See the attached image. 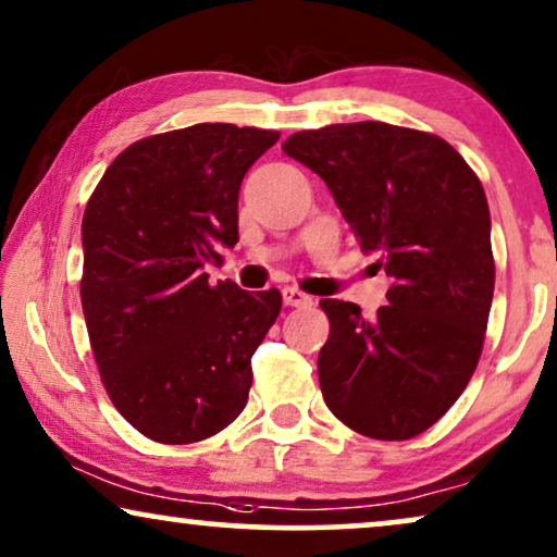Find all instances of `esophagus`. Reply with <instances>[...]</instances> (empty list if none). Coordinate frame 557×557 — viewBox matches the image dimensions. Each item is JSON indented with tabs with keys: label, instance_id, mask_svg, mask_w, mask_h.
Returning <instances> with one entry per match:
<instances>
[{
	"label": "esophagus",
	"instance_id": "obj_1",
	"mask_svg": "<svg viewBox=\"0 0 557 557\" xmlns=\"http://www.w3.org/2000/svg\"><path fill=\"white\" fill-rule=\"evenodd\" d=\"M283 300H285V306H290V308L313 306V298H310V295H306L302 290H298V287H285Z\"/></svg>",
	"mask_w": 557,
	"mask_h": 557
}]
</instances>
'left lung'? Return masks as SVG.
<instances>
[{
    "label": "left lung",
    "instance_id": "obj_1",
    "mask_svg": "<svg viewBox=\"0 0 557 557\" xmlns=\"http://www.w3.org/2000/svg\"><path fill=\"white\" fill-rule=\"evenodd\" d=\"M283 150L323 177L392 280L374 318L321 300L325 405L369 438H414L461 397L484 346L494 257L481 181L446 139L384 122L295 132Z\"/></svg>",
    "mask_w": 557,
    "mask_h": 557
}]
</instances>
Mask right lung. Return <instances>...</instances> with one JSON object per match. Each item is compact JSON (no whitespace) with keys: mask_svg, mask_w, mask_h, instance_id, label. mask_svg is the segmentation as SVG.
<instances>
[{"mask_svg":"<svg viewBox=\"0 0 557 557\" xmlns=\"http://www.w3.org/2000/svg\"><path fill=\"white\" fill-rule=\"evenodd\" d=\"M280 132L193 124L129 145L88 198L84 306L111 403L150 441L183 446L239 418L251 356L277 321L280 290L209 283L239 242V188Z\"/></svg>","mask_w":557,"mask_h":557,"instance_id":"obj_1","label":"right lung"}]
</instances>
